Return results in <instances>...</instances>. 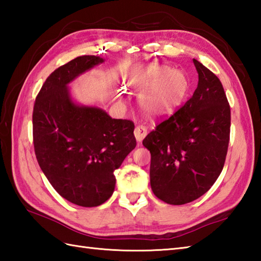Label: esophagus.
<instances>
[{
    "label": "esophagus",
    "instance_id": "esophagus-1",
    "mask_svg": "<svg viewBox=\"0 0 261 261\" xmlns=\"http://www.w3.org/2000/svg\"><path fill=\"white\" fill-rule=\"evenodd\" d=\"M146 136H147V129H146V126H143V125H138V126H136V129H135V137H136L137 141L141 142V141L143 140V138H145Z\"/></svg>",
    "mask_w": 261,
    "mask_h": 261
}]
</instances>
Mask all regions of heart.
I'll list each match as a JSON object with an SVG mask.
<instances>
[{"label": "heart", "mask_w": 261, "mask_h": 261, "mask_svg": "<svg viewBox=\"0 0 261 261\" xmlns=\"http://www.w3.org/2000/svg\"><path fill=\"white\" fill-rule=\"evenodd\" d=\"M129 84L140 94V109L150 118L173 112L190 92V80L184 71L158 64L136 71L130 76ZM122 95L121 102L124 103Z\"/></svg>", "instance_id": "obj_1"}]
</instances>
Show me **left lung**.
Listing matches in <instances>:
<instances>
[{
  "mask_svg": "<svg viewBox=\"0 0 261 261\" xmlns=\"http://www.w3.org/2000/svg\"><path fill=\"white\" fill-rule=\"evenodd\" d=\"M198 84L182 108L142 141L151 153L150 185L162 201L181 205L206 193L223 169L231 113L223 86L193 59Z\"/></svg>",
  "mask_w": 261,
  "mask_h": 261,
  "instance_id": "left-lung-1",
  "label": "left lung"
}]
</instances>
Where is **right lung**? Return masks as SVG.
<instances>
[{"mask_svg": "<svg viewBox=\"0 0 261 261\" xmlns=\"http://www.w3.org/2000/svg\"><path fill=\"white\" fill-rule=\"evenodd\" d=\"M103 63L98 56H80L57 68L42 85L32 114L42 173L60 196L84 207L112 196L114 170L137 145L131 121L112 119L103 109L71 96L70 83Z\"/></svg>", "mask_w": 261, "mask_h": 261, "instance_id": "1", "label": "right lung"}]
</instances>
